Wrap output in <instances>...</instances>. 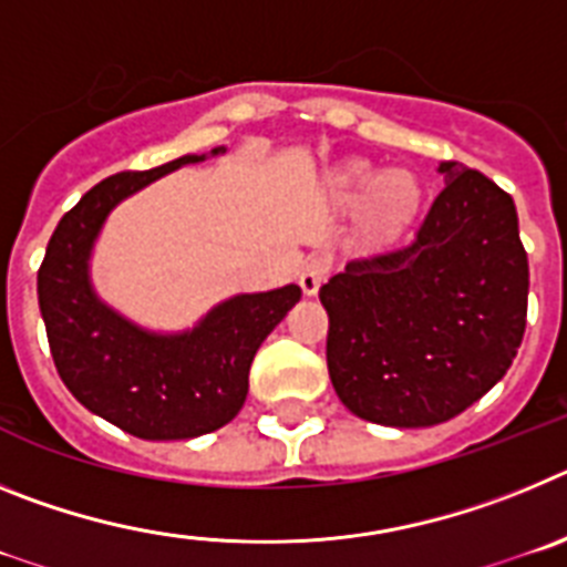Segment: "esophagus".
I'll return each mask as SVG.
<instances>
[{
    "label": "esophagus",
    "mask_w": 567,
    "mask_h": 567,
    "mask_svg": "<svg viewBox=\"0 0 567 567\" xmlns=\"http://www.w3.org/2000/svg\"><path fill=\"white\" fill-rule=\"evenodd\" d=\"M329 269H332V258L329 255H312V258H307V264H303V269L298 275V284L303 289V295L318 292L320 284L327 280Z\"/></svg>",
    "instance_id": "obj_1"
}]
</instances>
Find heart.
Segmentation results:
<instances>
[{
  "instance_id": "1",
  "label": "heart",
  "mask_w": 567,
  "mask_h": 567,
  "mask_svg": "<svg viewBox=\"0 0 567 567\" xmlns=\"http://www.w3.org/2000/svg\"><path fill=\"white\" fill-rule=\"evenodd\" d=\"M334 189L346 202L363 198V221L378 233H394L412 221L423 202V189L412 173L405 169L378 173L363 162L340 169Z\"/></svg>"
}]
</instances>
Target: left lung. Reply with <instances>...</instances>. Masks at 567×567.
I'll list each match as a JSON object with an SVG mask.
<instances>
[{
  "instance_id": "8db88e82",
  "label": "left lung",
  "mask_w": 567,
  "mask_h": 567,
  "mask_svg": "<svg viewBox=\"0 0 567 567\" xmlns=\"http://www.w3.org/2000/svg\"><path fill=\"white\" fill-rule=\"evenodd\" d=\"M443 193L412 240L360 255L320 287L327 363L358 417L420 429L503 380L528 315L517 207L477 169L443 162Z\"/></svg>"
}]
</instances>
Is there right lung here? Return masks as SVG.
Here are the masks:
<instances>
[{
    "instance_id": "add662e5",
    "label": "right lung",
    "mask_w": 567,
    "mask_h": 567,
    "mask_svg": "<svg viewBox=\"0 0 567 567\" xmlns=\"http://www.w3.org/2000/svg\"><path fill=\"white\" fill-rule=\"evenodd\" d=\"M202 158L184 155L99 182L62 215L39 267V309L59 378L84 409L142 440H189L227 425L247 400L258 346L300 300L295 284L238 295L193 332L153 334L104 307L90 289L87 258L110 209Z\"/></svg>"
}]
</instances>
